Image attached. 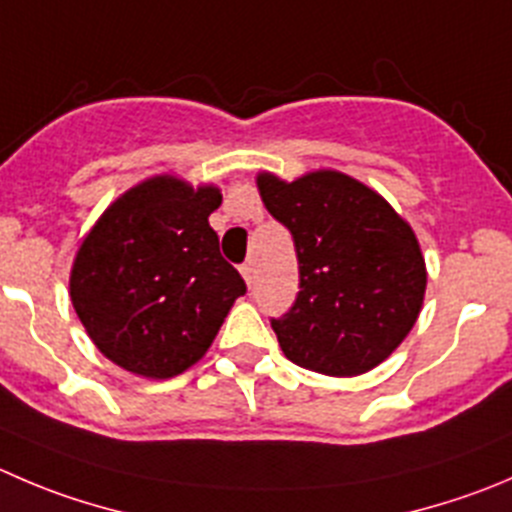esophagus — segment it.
<instances>
[{"instance_id": "esophagus-1", "label": "esophagus", "mask_w": 512, "mask_h": 512, "mask_svg": "<svg viewBox=\"0 0 512 512\" xmlns=\"http://www.w3.org/2000/svg\"><path fill=\"white\" fill-rule=\"evenodd\" d=\"M241 276H243V281H246V286H253V279H256V276H253V264H243Z\"/></svg>"}]
</instances>
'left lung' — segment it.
I'll return each instance as SVG.
<instances>
[{
	"instance_id": "8db88e82",
	"label": "left lung",
	"mask_w": 512,
	"mask_h": 512,
	"mask_svg": "<svg viewBox=\"0 0 512 512\" xmlns=\"http://www.w3.org/2000/svg\"><path fill=\"white\" fill-rule=\"evenodd\" d=\"M266 211L294 236L299 296L271 319L281 352L326 377L379 367L412 332L427 269L410 223L377 191L339 170L296 180L256 175Z\"/></svg>"
}]
</instances>
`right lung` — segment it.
I'll list each match as a JSON object with an SVG mask.
<instances>
[{
    "label": "right lung",
    "instance_id": "obj_1",
    "mask_svg": "<svg viewBox=\"0 0 512 512\" xmlns=\"http://www.w3.org/2000/svg\"><path fill=\"white\" fill-rule=\"evenodd\" d=\"M221 188L153 175L102 211L70 271V299L107 359L145 379H170L203 359L241 274L218 251L208 216Z\"/></svg>",
    "mask_w": 512,
    "mask_h": 512
}]
</instances>
